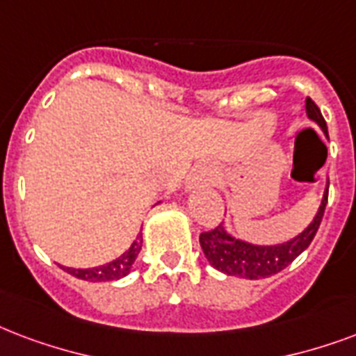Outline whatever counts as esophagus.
<instances>
[{
  "instance_id": "esophagus-1",
  "label": "esophagus",
  "mask_w": 356,
  "mask_h": 356,
  "mask_svg": "<svg viewBox=\"0 0 356 356\" xmlns=\"http://www.w3.org/2000/svg\"><path fill=\"white\" fill-rule=\"evenodd\" d=\"M214 177H216V170H214L213 164H209V162H200V164H196L194 170L190 172L186 188H197V186H203V184L213 183Z\"/></svg>"
}]
</instances>
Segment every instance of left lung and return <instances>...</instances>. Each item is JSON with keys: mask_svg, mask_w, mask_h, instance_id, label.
<instances>
[{"mask_svg": "<svg viewBox=\"0 0 356 356\" xmlns=\"http://www.w3.org/2000/svg\"><path fill=\"white\" fill-rule=\"evenodd\" d=\"M306 115L323 130V134L329 136L321 110L317 108L316 102L312 99H306ZM327 197H329V181H327V188L323 192L321 205L317 209L316 216L312 218L310 224L302 232L297 233L295 237H291L286 243H248V241H243V238L232 235L226 229V226L220 224L211 232L200 235L203 254L216 270H220L227 276H238V278H246V280H259V278H268V276L276 275V273L284 270L293 259H297L310 246L323 220L325 207H327Z\"/></svg>", "mask_w": 356, "mask_h": 356, "instance_id": "1", "label": "left lung"}]
</instances>
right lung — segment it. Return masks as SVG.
Returning <instances> with one entry per match:
<instances>
[{
	"instance_id": "obj_1",
	"label": "right lung",
	"mask_w": 356,
	"mask_h": 356,
	"mask_svg": "<svg viewBox=\"0 0 356 356\" xmlns=\"http://www.w3.org/2000/svg\"><path fill=\"white\" fill-rule=\"evenodd\" d=\"M142 243L143 237L142 233L138 235L134 243L130 244V248L124 254L113 259V261L106 263V265H100V267H91V268H70L65 267V270L69 275L80 278V280H88V282H110V280H119V278H124L129 275L130 268L134 265L136 257L142 250Z\"/></svg>"
}]
</instances>
